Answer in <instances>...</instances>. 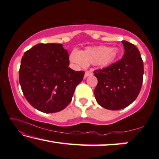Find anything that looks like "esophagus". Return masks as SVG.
<instances>
[{
	"mask_svg": "<svg viewBox=\"0 0 159 159\" xmlns=\"http://www.w3.org/2000/svg\"><path fill=\"white\" fill-rule=\"evenodd\" d=\"M92 74H93L92 72H90V71H86V72H85L84 78H87L88 76H89V75H91Z\"/></svg>",
	"mask_w": 159,
	"mask_h": 159,
	"instance_id": "34e87169",
	"label": "esophagus"
}]
</instances>
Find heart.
<instances>
[{"label":"heart","instance_id":"b5f03b06","mask_svg":"<svg viewBox=\"0 0 159 159\" xmlns=\"http://www.w3.org/2000/svg\"><path fill=\"white\" fill-rule=\"evenodd\" d=\"M117 55V50L109 47H89L81 52L73 50L70 53V60L81 68L89 64L95 65L99 68H107L115 62Z\"/></svg>","mask_w":159,"mask_h":159}]
</instances>
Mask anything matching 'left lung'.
Returning a JSON list of instances; mask_svg holds the SVG:
<instances>
[{
    "label": "left lung",
    "instance_id": "obj_1",
    "mask_svg": "<svg viewBox=\"0 0 159 159\" xmlns=\"http://www.w3.org/2000/svg\"><path fill=\"white\" fill-rule=\"evenodd\" d=\"M125 53L119 61L95 70L98 84L94 94L105 109L118 110L131 104L138 97L143 79V62L138 48L122 40Z\"/></svg>",
    "mask_w": 159,
    "mask_h": 159
}]
</instances>
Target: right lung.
Instances as JSON below:
<instances>
[{
  "label": "right lung",
  "instance_id": "right-lung-1",
  "mask_svg": "<svg viewBox=\"0 0 159 159\" xmlns=\"http://www.w3.org/2000/svg\"><path fill=\"white\" fill-rule=\"evenodd\" d=\"M68 51L61 44H38L24 52L19 68V83L24 97L37 110L57 112L72 100L84 71L68 67Z\"/></svg>",
  "mask_w": 159,
  "mask_h": 159
}]
</instances>
